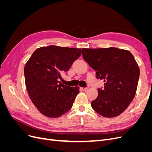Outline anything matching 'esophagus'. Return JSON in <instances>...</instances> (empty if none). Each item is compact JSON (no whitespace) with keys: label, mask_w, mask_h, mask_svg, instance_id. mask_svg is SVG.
<instances>
[{"label":"esophagus","mask_w":152,"mask_h":152,"mask_svg":"<svg viewBox=\"0 0 152 152\" xmlns=\"http://www.w3.org/2000/svg\"><path fill=\"white\" fill-rule=\"evenodd\" d=\"M87 87H81V89L82 90V91H86V90H87Z\"/></svg>","instance_id":"obj_1"}]
</instances>
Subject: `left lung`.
<instances>
[{
  "mask_svg": "<svg viewBox=\"0 0 152 152\" xmlns=\"http://www.w3.org/2000/svg\"><path fill=\"white\" fill-rule=\"evenodd\" d=\"M82 57L96 71V78L104 82L98 89L97 98L91 102L95 112L104 117H115L124 112L134 99L140 68L127 50L116 48L82 49Z\"/></svg>",
  "mask_w": 152,
  "mask_h": 152,
  "instance_id": "1",
  "label": "left lung"
}]
</instances>
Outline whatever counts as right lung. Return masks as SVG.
Instances as JSON below:
<instances>
[{
  "label": "right lung",
  "mask_w": 152,
  "mask_h": 152,
  "mask_svg": "<svg viewBox=\"0 0 152 152\" xmlns=\"http://www.w3.org/2000/svg\"><path fill=\"white\" fill-rule=\"evenodd\" d=\"M81 53V49L49 45L37 49L26 62L24 74L29 97L44 115L59 117L72 108L79 87L64 85L58 79Z\"/></svg>",
  "instance_id": "1"
}]
</instances>
